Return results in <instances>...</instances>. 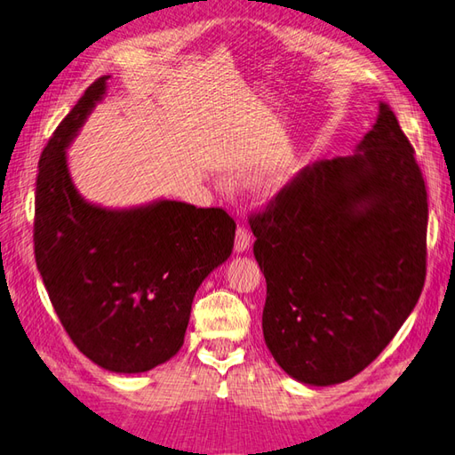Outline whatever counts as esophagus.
Wrapping results in <instances>:
<instances>
[{
    "mask_svg": "<svg viewBox=\"0 0 455 455\" xmlns=\"http://www.w3.org/2000/svg\"><path fill=\"white\" fill-rule=\"evenodd\" d=\"M252 238L251 233L244 227L236 228V236H235V252H246L248 246H251Z\"/></svg>",
    "mask_w": 455,
    "mask_h": 455,
    "instance_id": "34e87169",
    "label": "esophagus"
}]
</instances>
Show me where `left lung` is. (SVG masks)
Returning <instances> with one entry per match:
<instances>
[{
    "instance_id": "left-lung-1",
    "label": "left lung",
    "mask_w": 455,
    "mask_h": 455,
    "mask_svg": "<svg viewBox=\"0 0 455 455\" xmlns=\"http://www.w3.org/2000/svg\"><path fill=\"white\" fill-rule=\"evenodd\" d=\"M428 195L390 106L353 156L306 167L251 219L266 278L264 341L304 385L369 367L420 298Z\"/></svg>"
}]
</instances>
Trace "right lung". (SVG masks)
I'll list each match as a JSON object with an SVG mask.
<instances>
[{"mask_svg":"<svg viewBox=\"0 0 455 455\" xmlns=\"http://www.w3.org/2000/svg\"><path fill=\"white\" fill-rule=\"evenodd\" d=\"M100 76L52 133L35 189V260L73 343L98 367L146 372L181 349L195 293L228 260L235 220L222 209L157 199L128 209L86 201L67 149L98 102Z\"/></svg>","mask_w":455,"mask_h":455,"instance_id":"obj_1","label":"right lung"}]
</instances>
